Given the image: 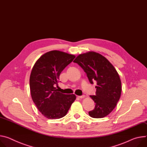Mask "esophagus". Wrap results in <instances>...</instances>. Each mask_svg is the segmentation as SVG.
<instances>
[{"label": "esophagus", "instance_id": "obj_1", "mask_svg": "<svg viewBox=\"0 0 147 147\" xmlns=\"http://www.w3.org/2000/svg\"><path fill=\"white\" fill-rule=\"evenodd\" d=\"M79 98L80 99H82V98H84V97H85V95H82V96H78Z\"/></svg>", "mask_w": 147, "mask_h": 147}]
</instances>
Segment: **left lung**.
<instances>
[{"instance_id": "1", "label": "left lung", "mask_w": 147, "mask_h": 147, "mask_svg": "<svg viewBox=\"0 0 147 147\" xmlns=\"http://www.w3.org/2000/svg\"><path fill=\"white\" fill-rule=\"evenodd\" d=\"M77 63L86 74L91 84L96 82L95 95L90 97L95 103L94 109L89 112L93 118H103L115 108L121 93L120 76L113 65L103 55L88 52L78 55Z\"/></svg>"}]
</instances>
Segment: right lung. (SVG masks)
Instances as JSON below:
<instances>
[{"label": "right lung", "instance_id": "right-lung-1", "mask_svg": "<svg viewBox=\"0 0 147 147\" xmlns=\"http://www.w3.org/2000/svg\"><path fill=\"white\" fill-rule=\"evenodd\" d=\"M75 58L59 51L43 54L35 63L30 77L32 99L42 115L49 119H57L67 115L76 99L74 94L60 93L58 85L61 72Z\"/></svg>", "mask_w": 147, "mask_h": 147}]
</instances>
